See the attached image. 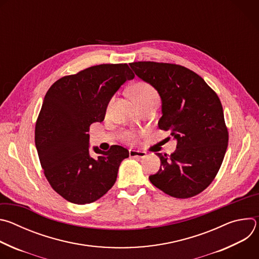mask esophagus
I'll return each instance as SVG.
<instances>
[{
	"label": "esophagus",
	"mask_w": 259,
	"mask_h": 259,
	"mask_svg": "<svg viewBox=\"0 0 259 259\" xmlns=\"http://www.w3.org/2000/svg\"><path fill=\"white\" fill-rule=\"evenodd\" d=\"M129 156L131 158H139V159H143L146 157V153L145 152H141V151H135V150H130L129 151Z\"/></svg>",
	"instance_id": "obj_1"
}]
</instances>
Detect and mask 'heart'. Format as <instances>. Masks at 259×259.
Masks as SVG:
<instances>
[{
    "mask_svg": "<svg viewBox=\"0 0 259 259\" xmlns=\"http://www.w3.org/2000/svg\"><path fill=\"white\" fill-rule=\"evenodd\" d=\"M131 94L138 105L150 102V101H159V94L156 89L145 82H138L131 88ZM124 139L131 142L136 139V135L133 133H125L123 135Z\"/></svg>",
    "mask_w": 259,
    "mask_h": 259,
    "instance_id": "heart-1",
    "label": "heart"
}]
</instances>
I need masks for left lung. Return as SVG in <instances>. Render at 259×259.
<instances>
[{
    "label": "left lung",
    "instance_id": "obj_1",
    "mask_svg": "<svg viewBox=\"0 0 259 259\" xmlns=\"http://www.w3.org/2000/svg\"><path fill=\"white\" fill-rule=\"evenodd\" d=\"M135 75L152 85L162 101L159 128L177 141L170 156L156 154L160 170L149 178L165 194L187 199L203 192L224 161L229 133L217 94L193 70L171 63H130Z\"/></svg>",
    "mask_w": 259,
    "mask_h": 259
}]
</instances>
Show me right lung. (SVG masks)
<instances>
[{"instance_id": "add662e5", "label": "right lung", "mask_w": 259, "mask_h": 259, "mask_svg": "<svg viewBox=\"0 0 259 259\" xmlns=\"http://www.w3.org/2000/svg\"><path fill=\"white\" fill-rule=\"evenodd\" d=\"M133 78L127 63L100 64L59 79L47 91L35 123V147L50 186L66 201L92 203L115 184L128 150L94 146L93 158L87 132L104 120L110 99Z\"/></svg>"}]
</instances>
